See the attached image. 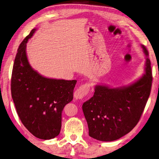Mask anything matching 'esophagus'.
<instances>
[{
  "instance_id": "1",
  "label": "esophagus",
  "mask_w": 159,
  "mask_h": 159,
  "mask_svg": "<svg viewBox=\"0 0 159 159\" xmlns=\"http://www.w3.org/2000/svg\"><path fill=\"white\" fill-rule=\"evenodd\" d=\"M89 90L90 86L89 84H84L75 90L74 93V98H75V99H82L89 93Z\"/></svg>"
}]
</instances>
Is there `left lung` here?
Segmentation results:
<instances>
[{"instance_id": "left-lung-1", "label": "left lung", "mask_w": 159, "mask_h": 159, "mask_svg": "<svg viewBox=\"0 0 159 159\" xmlns=\"http://www.w3.org/2000/svg\"><path fill=\"white\" fill-rule=\"evenodd\" d=\"M147 57L141 78L130 85L110 88L96 85L94 95L82 105L90 137L112 141L128 134L138 124L150 95L152 75L148 51L141 45Z\"/></svg>"}]
</instances>
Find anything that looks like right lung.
Wrapping results in <instances>:
<instances>
[{"label": "right lung", "instance_id": "1", "mask_svg": "<svg viewBox=\"0 0 159 159\" xmlns=\"http://www.w3.org/2000/svg\"><path fill=\"white\" fill-rule=\"evenodd\" d=\"M35 30H31L18 48L12 70L11 91L22 124L35 137L48 140L60 134L61 112L73 100L77 81L47 78L32 69L26 46Z\"/></svg>", "mask_w": 159, "mask_h": 159}]
</instances>
